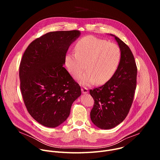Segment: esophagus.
<instances>
[{
    "instance_id": "1",
    "label": "esophagus",
    "mask_w": 160,
    "mask_h": 160,
    "mask_svg": "<svg viewBox=\"0 0 160 160\" xmlns=\"http://www.w3.org/2000/svg\"><path fill=\"white\" fill-rule=\"evenodd\" d=\"M82 93L83 94H87V93H88V88H86V87H82Z\"/></svg>"
}]
</instances>
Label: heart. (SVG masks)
Returning <instances> with one entry per match:
<instances>
[{"instance_id":"heart-1","label":"heart","mask_w":160,"mask_h":160,"mask_svg":"<svg viewBox=\"0 0 160 160\" xmlns=\"http://www.w3.org/2000/svg\"><path fill=\"white\" fill-rule=\"evenodd\" d=\"M122 53L118 45L92 35L79 39L75 53H68L65 63L68 71L84 85L108 82L116 73L121 61Z\"/></svg>"}]
</instances>
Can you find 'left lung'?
Wrapping results in <instances>:
<instances>
[{
  "mask_svg": "<svg viewBox=\"0 0 160 160\" xmlns=\"http://www.w3.org/2000/svg\"><path fill=\"white\" fill-rule=\"evenodd\" d=\"M121 50L120 65L113 77L104 85L90 90L94 100L90 111L92 123L101 129H110L122 123L132 104L137 85L138 68L128 45L115 35Z\"/></svg>",
  "mask_w": 160,
  "mask_h": 160,
  "instance_id": "obj_1",
  "label": "left lung"
}]
</instances>
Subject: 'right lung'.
<instances>
[{
  "mask_svg": "<svg viewBox=\"0 0 160 160\" xmlns=\"http://www.w3.org/2000/svg\"><path fill=\"white\" fill-rule=\"evenodd\" d=\"M79 30L57 31L37 38L22 55L20 88L30 115L41 125L54 128L70 115L81 88L63 67L71 43Z\"/></svg>",
  "mask_w": 160,
  "mask_h": 160,
  "instance_id": "add662e5",
  "label": "right lung"
}]
</instances>
